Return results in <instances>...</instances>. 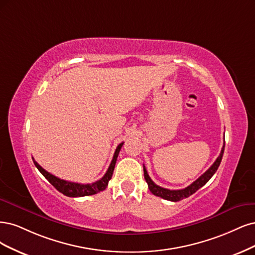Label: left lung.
<instances>
[{
	"instance_id": "left-lung-1",
	"label": "left lung",
	"mask_w": 255,
	"mask_h": 255,
	"mask_svg": "<svg viewBox=\"0 0 255 255\" xmlns=\"http://www.w3.org/2000/svg\"><path fill=\"white\" fill-rule=\"evenodd\" d=\"M224 151H225V143H224L223 148H221L220 154L218 155V158L216 159V161L213 163V165L207 171H205L202 176H200L198 179H197L196 181H194L191 185H188L187 187L182 188V190H167V188H164V187H161V186L157 185L150 179L149 175L147 174V170H146L145 166H143L144 167V178L146 180L147 184H148L149 191L155 196L161 197V198L165 199V200L174 201V202H177V201H180V200L187 198V197H190L195 192L198 191L199 188L202 187L205 183H207L209 180L213 177V175L215 174L218 166L220 165L221 159H223Z\"/></svg>"
}]
</instances>
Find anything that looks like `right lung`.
Here are the masks:
<instances>
[{"label":"right lung","instance_id":"add662e5","mask_svg":"<svg viewBox=\"0 0 255 255\" xmlns=\"http://www.w3.org/2000/svg\"><path fill=\"white\" fill-rule=\"evenodd\" d=\"M124 143H121L116 149V152H114L113 159L110 163V166L107 170V172L105 174V176L98 180V181L91 183V184H80V183H75V182H70V181H65V180H62L60 178H57L56 176L50 174V172L46 171L44 168L41 167L39 164L34 160V163L36 167L39 169V171L42 174L45 179L50 182L57 191H59L60 193H62L63 195L68 196V197H84V196H90V195H94L100 193L104 190H106V187L108 186L109 180L112 178V174L114 167H116V163H117V159L118 155L120 153V150L122 148V146Z\"/></svg>","mask_w":255,"mask_h":255}]
</instances>
